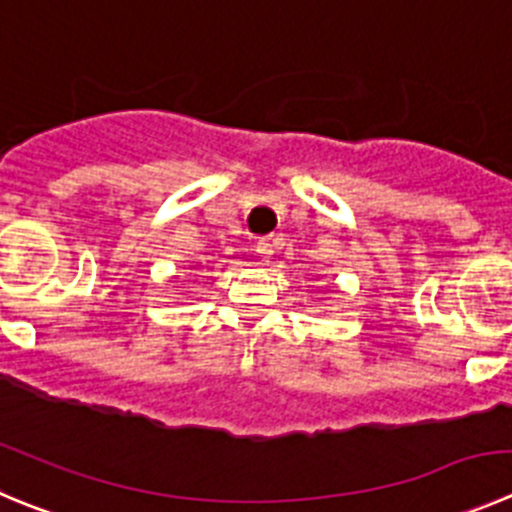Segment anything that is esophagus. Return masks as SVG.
<instances>
[{
	"label": "esophagus",
	"instance_id": "34e87169",
	"mask_svg": "<svg viewBox=\"0 0 512 512\" xmlns=\"http://www.w3.org/2000/svg\"><path fill=\"white\" fill-rule=\"evenodd\" d=\"M255 255L260 257L262 262L270 260V257H272V242L270 240H260V242H257V245H255Z\"/></svg>",
	"mask_w": 512,
	"mask_h": 512
}]
</instances>
